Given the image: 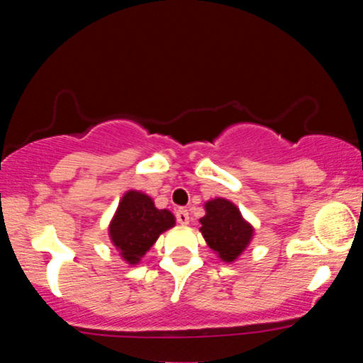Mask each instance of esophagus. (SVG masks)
Listing matches in <instances>:
<instances>
[{
	"label": "esophagus",
	"instance_id": "esophagus-1",
	"mask_svg": "<svg viewBox=\"0 0 363 363\" xmlns=\"http://www.w3.org/2000/svg\"><path fill=\"white\" fill-rule=\"evenodd\" d=\"M176 218H177V222L181 223V225H187L189 223V211L186 210V208H179V210L176 211Z\"/></svg>",
	"mask_w": 363,
	"mask_h": 363
}]
</instances>
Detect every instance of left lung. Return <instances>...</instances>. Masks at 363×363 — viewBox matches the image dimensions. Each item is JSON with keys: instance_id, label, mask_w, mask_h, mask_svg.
Here are the masks:
<instances>
[{"instance_id": "obj_1", "label": "left lung", "mask_w": 363, "mask_h": 363, "mask_svg": "<svg viewBox=\"0 0 363 363\" xmlns=\"http://www.w3.org/2000/svg\"><path fill=\"white\" fill-rule=\"evenodd\" d=\"M205 216L199 218L203 239L223 262H234L251 244L254 227L240 213L235 203L213 198L205 203Z\"/></svg>"}]
</instances>
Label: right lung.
Listing matches in <instances>:
<instances>
[{"label":"right lung","mask_w":363,"mask_h":363,"mask_svg":"<svg viewBox=\"0 0 363 363\" xmlns=\"http://www.w3.org/2000/svg\"><path fill=\"white\" fill-rule=\"evenodd\" d=\"M176 225L169 210H158L153 199L141 191L129 189L119 199L109 223V239L121 259L129 266L140 264L157 239Z\"/></svg>","instance_id":"1"}]
</instances>
